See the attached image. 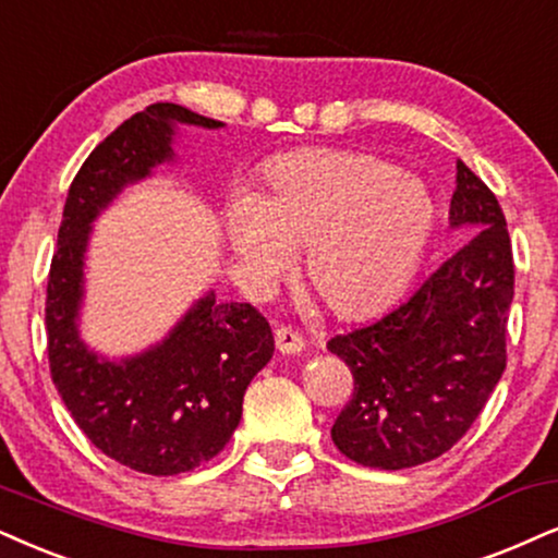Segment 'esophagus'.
I'll list each match as a JSON object with an SVG mask.
<instances>
[{
  "instance_id": "obj_1",
  "label": "esophagus",
  "mask_w": 558,
  "mask_h": 558,
  "mask_svg": "<svg viewBox=\"0 0 558 558\" xmlns=\"http://www.w3.org/2000/svg\"><path fill=\"white\" fill-rule=\"evenodd\" d=\"M275 348L283 352V355H295V352L306 348V342H303V337L293 327L280 324V327L275 329Z\"/></svg>"
}]
</instances>
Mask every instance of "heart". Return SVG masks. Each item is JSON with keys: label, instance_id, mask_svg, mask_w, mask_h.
Wrapping results in <instances>:
<instances>
[{"label": "heart", "instance_id": "obj_1", "mask_svg": "<svg viewBox=\"0 0 558 558\" xmlns=\"http://www.w3.org/2000/svg\"><path fill=\"white\" fill-rule=\"evenodd\" d=\"M433 221V195L414 174L371 154L306 149L275 159L257 195L231 197L229 239L257 283L286 270L291 246H306L316 295L361 316L407 286Z\"/></svg>", "mask_w": 558, "mask_h": 558}]
</instances>
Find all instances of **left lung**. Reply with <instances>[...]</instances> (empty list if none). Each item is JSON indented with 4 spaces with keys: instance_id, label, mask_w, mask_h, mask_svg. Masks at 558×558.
I'll use <instances>...</instances> for the list:
<instances>
[{
    "instance_id": "1",
    "label": "left lung",
    "mask_w": 558,
    "mask_h": 558,
    "mask_svg": "<svg viewBox=\"0 0 558 558\" xmlns=\"http://www.w3.org/2000/svg\"><path fill=\"white\" fill-rule=\"evenodd\" d=\"M450 227L471 239L380 319L327 348L352 373L331 440L350 461L399 471L435 461L469 433L507 365L512 244L495 193L458 161Z\"/></svg>"
}]
</instances>
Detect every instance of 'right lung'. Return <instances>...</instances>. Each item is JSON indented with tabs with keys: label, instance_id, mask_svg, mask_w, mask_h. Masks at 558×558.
<instances>
[{
	"label": "right lung",
	"instance_id": "obj_1",
	"mask_svg": "<svg viewBox=\"0 0 558 558\" xmlns=\"http://www.w3.org/2000/svg\"><path fill=\"white\" fill-rule=\"evenodd\" d=\"M218 129L174 102H154L123 121L84 159L69 187L46 288L48 368L89 442L151 476L185 474L218 456L242 420L250 380L272 357L270 324L252 303L210 293L159 348L121 365L97 361L76 337L82 257L92 218L112 195L172 159V125Z\"/></svg>",
	"mask_w": 558,
	"mask_h": 558
}]
</instances>
